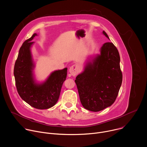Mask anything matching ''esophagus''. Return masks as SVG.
I'll list each match as a JSON object with an SVG mask.
<instances>
[{"label": "esophagus", "mask_w": 147, "mask_h": 147, "mask_svg": "<svg viewBox=\"0 0 147 147\" xmlns=\"http://www.w3.org/2000/svg\"><path fill=\"white\" fill-rule=\"evenodd\" d=\"M69 71L72 76L76 75L79 72V65L78 64H74V65H72L69 68Z\"/></svg>", "instance_id": "obj_1"}]
</instances>
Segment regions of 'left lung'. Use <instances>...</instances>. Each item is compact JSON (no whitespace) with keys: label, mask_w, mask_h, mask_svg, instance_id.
<instances>
[{"label":"left lung","mask_w":147,"mask_h":147,"mask_svg":"<svg viewBox=\"0 0 147 147\" xmlns=\"http://www.w3.org/2000/svg\"><path fill=\"white\" fill-rule=\"evenodd\" d=\"M103 34L109 39L105 31ZM100 52L91 61H87L84 71L75 80L82 106L95 112L115 102L122 82L117 48L108 42L102 45Z\"/></svg>","instance_id":"1"}]
</instances>
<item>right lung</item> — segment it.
<instances>
[{
  "label": "right lung",
  "instance_id": "obj_1",
  "mask_svg": "<svg viewBox=\"0 0 147 147\" xmlns=\"http://www.w3.org/2000/svg\"><path fill=\"white\" fill-rule=\"evenodd\" d=\"M36 36L37 34L34 33L20 48L14 65V75L21 98L36 109H47L53 107L59 98L61 87L67 78V68L53 72L42 83L36 82L33 73L34 64L30 48L34 43L32 40Z\"/></svg>",
  "mask_w": 147,
  "mask_h": 147
}]
</instances>
